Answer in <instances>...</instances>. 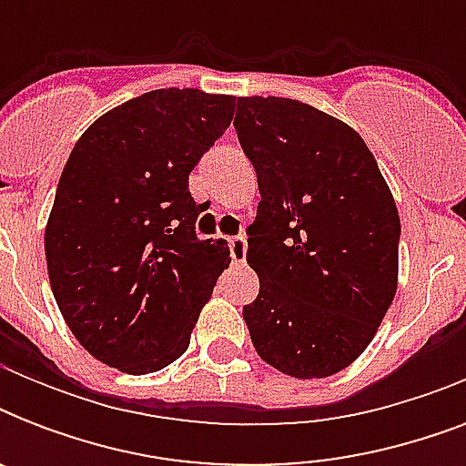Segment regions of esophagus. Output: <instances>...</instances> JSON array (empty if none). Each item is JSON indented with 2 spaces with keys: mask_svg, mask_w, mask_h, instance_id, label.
<instances>
[{
  "mask_svg": "<svg viewBox=\"0 0 466 466\" xmlns=\"http://www.w3.org/2000/svg\"><path fill=\"white\" fill-rule=\"evenodd\" d=\"M229 254H232L234 263H244L247 258V237L244 234L229 237Z\"/></svg>",
  "mask_w": 466,
  "mask_h": 466,
  "instance_id": "esophagus-1",
  "label": "esophagus"
}]
</instances>
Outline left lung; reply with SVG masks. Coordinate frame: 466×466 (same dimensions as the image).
<instances>
[{
    "label": "left lung",
    "instance_id": "left-lung-1",
    "mask_svg": "<svg viewBox=\"0 0 466 466\" xmlns=\"http://www.w3.org/2000/svg\"><path fill=\"white\" fill-rule=\"evenodd\" d=\"M237 137L261 203L244 307L256 353L299 380L348 368L370 346L399 276V212L362 137L302 101L237 98Z\"/></svg>",
    "mask_w": 466,
    "mask_h": 466
}]
</instances>
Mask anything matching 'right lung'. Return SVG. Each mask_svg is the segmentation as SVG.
<instances>
[{
	"instance_id": "obj_1",
	"label": "right lung",
	"mask_w": 466,
	"mask_h": 466,
	"mask_svg": "<svg viewBox=\"0 0 466 466\" xmlns=\"http://www.w3.org/2000/svg\"><path fill=\"white\" fill-rule=\"evenodd\" d=\"M234 96L157 89L104 113L62 168L46 227L50 288L75 339L130 375L167 368L229 263L200 239L188 174L222 137Z\"/></svg>"
}]
</instances>
